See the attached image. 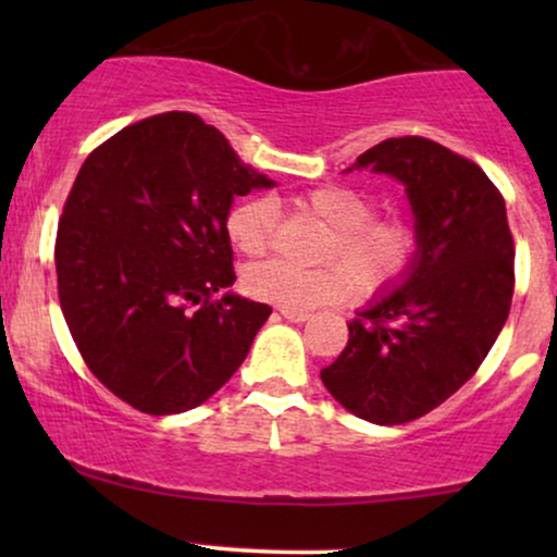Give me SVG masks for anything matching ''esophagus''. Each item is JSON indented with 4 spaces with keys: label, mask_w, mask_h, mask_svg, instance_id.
<instances>
[{
    "label": "esophagus",
    "mask_w": 557,
    "mask_h": 557,
    "mask_svg": "<svg viewBox=\"0 0 557 557\" xmlns=\"http://www.w3.org/2000/svg\"><path fill=\"white\" fill-rule=\"evenodd\" d=\"M280 314H283L287 322H306L311 314L309 311H293V309H280Z\"/></svg>",
    "instance_id": "1"
}]
</instances>
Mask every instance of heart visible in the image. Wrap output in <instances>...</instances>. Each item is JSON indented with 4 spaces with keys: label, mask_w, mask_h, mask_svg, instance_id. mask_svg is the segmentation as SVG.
Masks as SVG:
<instances>
[{
    "label": "heart",
    "mask_w": 557,
    "mask_h": 557,
    "mask_svg": "<svg viewBox=\"0 0 557 557\" xmlns=\"http://www.w3.org/2000/svg\"><path fill=\"white\" fill-rule=\"evenodd\" d=\"M300 212L327 227L317 243V267L272 259L243 272L248 296L280 309L311 311L361 296H385L406 283L421 257V230L406 214H376V198L354 185L327 183L298 196ZM280 209L272 198L253 196L230 209L227 238L246 257L270 251Z\"/></svg>",
    "instance_id": "1"
}]
</instances>
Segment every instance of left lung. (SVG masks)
Listing matches in <instances>:
<instances>
[{
    "label": "left lung",
    "mask_w": 557,
    "mask_h": 557,
    "mask_svg": "<svg viewBox=\"0 0 557 557\" xmlns=\"http://www.w3.org/2000/svg\"><path fill=\"white\" fill-rule=\"evenodd\" d=\"M398 177L421 230L417 270L348 324L322 382L372 424H406L474 376L513 298V235L503 194L476 162L421 136L387 138L354 168Z\"/></svg>",
    "instance_id": "1"
}]
</instances>
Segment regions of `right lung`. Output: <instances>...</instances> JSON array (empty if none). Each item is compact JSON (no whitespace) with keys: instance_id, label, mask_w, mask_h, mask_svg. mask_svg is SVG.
<instances>
[{"instance_id":"add662e5","label":"right lung","mask_w":557,"mask_h":557,"mask_svg":"<svg viewBox=\"0 0 557 557\" xmlns=\"http://www.w3.org/2000/svg\"><path fill=\"white\" fill-rule=\"evenodd\" d=\"M190 112H162L96 146L54 243L57 293L83 361L151 417L220 389L272 314L233 293L225 220L235 196L272 188Z\"/></svg>"}]
</instances>
